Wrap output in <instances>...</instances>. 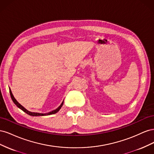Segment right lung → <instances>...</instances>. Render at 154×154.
<instances>
[{
  "label": "right lung",
  "instance_id": "obj_1",
  "mask_svg": "<svg viewBox=\"0 0 154 154\" xmlns=\"http://www.w3.org/2000/svg\"><path fill=\"white\" fill-rule=\"evenodd\" d=\"M10 96H11V99H12V100H13V103H15L18 108L19 109H20L21 110H22L24 112H26V114H29V115H30V116H48V115H51V114H56L57 112H58L60 110V109L62 108V105H63V101L62 102V104L60 105L58 108L57 109H55V110H52V111H51V112H48V113H38V112H30V111H29V110H26L24 106H22L19 103H18V102L15 100V97H14V96H13V94H12V92H11V89L10 88Z\"/></svg>",
  "mask_w": 154,
  "mask_h": 154
}]
</instances>
